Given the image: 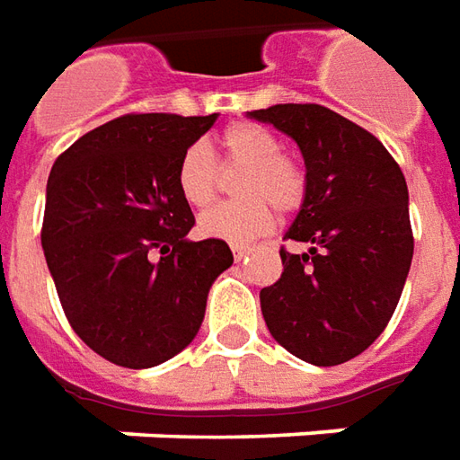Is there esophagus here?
I'll return each instance as SVG.
<instances>
[{
  "instance_id": "34e87169",
  "label": "esophagus",
  "mask_w": 460,
  "mask_h": 460,
  "mask_svg": "<svg viewBox=\"0 0 460 460\" xmlns=\"http://www.w3.org/2000/svg\"><path fill=\"white\" fill-rule=\"evenodd\" d=\"M231 252H234V259H236V261H242L243 256L249 254L252 249H249V246H242V243H236V246H231Z\"/></svg>"
}]
</instances>
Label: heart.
I'll use <instances>...</instances> for the list:
<instances>
[{
	"label": "heart",
	"mask_w": 460,
	"mask_h": 460,
	"mask_svg": "<svg viewBox=\"0 0 460 460\" xmlns=\"http://www.w3.org/2000/svg\"><path fill=\"white\" fill-rule=\"evenodd\" d=\"M221 168L243 173L234 186L242 201L208 208L199 218V231L208 239L249 243L274 226L277 211H295L305 199L302 168L279 153V140L270 130L252 123L226 128L218 136ZM176 189L193 208L208 206L218 193V165L206 146L193 143L181 153L176 165Z\"/></svg>",
	"instance_id": "heart-1"
}]
</instances>
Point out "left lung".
<instances>
[{
    "mask_svg": "<svg viewBox=\"0 0 460 460\" xmlns=\"http://www.w3.org/2000/svg\"><path fill=\"white\" fill-rule=\"evenodd\" d=\"M295 140L305 199L279 252V282L259 292L271 337L299 360L330 367L373 345L398 307L413 261L408 186L385 146L322 105L246 112Z\"/></svg>",
    "mask_w": 460,
    "mask_h": 460,
    "instance_id": "left-lung-1",
    "label": "left lung"
}]
</instances>
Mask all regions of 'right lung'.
<instances>
[{"instance_id":"1","label":"right lung","mask_w":460,"mask_h":460,"mask_svg":"<svg viewBox=\"0 0 460 460\" xmlns=\"http://www.w3.org/2000/svg\"><path fill=\"white\" fill-rule=\"evenodd\" d=\"M214 115H123L75 140L47 178L42 249L77 337L143 370L189 348L206 296L234 264L226 242H190L176 189L181 153Z\"/></svg>"}]
</instances>
